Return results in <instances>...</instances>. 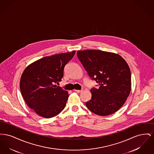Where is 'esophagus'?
Returning a JSON list of instances; mask_svg holds the SVG:
<instances>
[{
	"instance_id": "esophagus-1",
	"label": "esophagus",
	"mask_w": 154,
	"mask_h": 154,
	"mask_svg": "<svg viewBox=\"0 0 154 154\" xmlns=\"http://www.w3.org/2000/svg\"><path fill=\"white\" fill-rule=\"evenodd\" d=\"M74 91L76 92H77V93H80V92H82V90H76V89H75Z\"/></svg>"
}]
</instances>
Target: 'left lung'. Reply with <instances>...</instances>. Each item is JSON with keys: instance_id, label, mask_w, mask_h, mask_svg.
<instances>
[{"instance_id": "1", "label": "left lung", "mask_w": 154, "mask_h": 154, "mask_svg": "<svg viewBox=\"0 0 154 154\" xmlns=\"http://www.w3.org/2000/svg\"><path fill=\"white\" fill-rule=\"evenodd\" d=\"M77 55L99 85L91 89L92 98L86 102L87 108L101 116L116 112L131 91V73L126 62L118 54L97 50L78 51Z\"/></svg>"}]
</instances>
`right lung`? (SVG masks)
<instances>
[{"instance_id": "add662e5", "label": "right lung", "mask_w": 154, "mask_h": 154, "mask_svg": "<svg viewBox=\"0 0 154 154\" xmlns=\"http://www.w3.org/2000/svg\"><path fill=\"white\" fill-rule=\"evenodd\" d=\"M75 53L73 51L45 57L24 70L20 82L21 95L27 105L38 116L54 117L65 107L68 92L55 84L62 80L64 67Z\"/></svg>"}]
</instances>
